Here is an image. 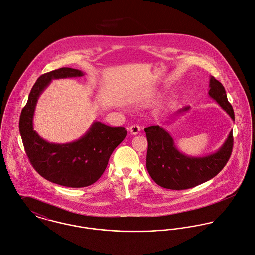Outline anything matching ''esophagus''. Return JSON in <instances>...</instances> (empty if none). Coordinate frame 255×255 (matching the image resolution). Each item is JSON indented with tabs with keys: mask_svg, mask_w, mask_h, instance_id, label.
<instances>
[{
	"mask_svg": "<svg viewBox=\"0 0 255 255\" xmlns=\"http://www.w3.org/2000/svg\"><path fill=\"white\" fill-rule=\"evenodd\" d=\"M129 131H130V133H131L132 135H138V134L140 133V131H141V127H140L139 125L135 124V125H132V126L129 128Z\"/></svg>",
	"mask_w": 255,
	"mask_h": 255,
	"instance_id": "esophagus-1",
	"label": "esophagus"
}]
</instances>
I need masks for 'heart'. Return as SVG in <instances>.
<instances>
[{
	"mask_svg": "<svg viewBox=\"0 0 255 255\" xmlns=\"http://www.w3.org/2000/svg\"><path fill=\"white\" fill-rule=\"evenodd\" d=\"M154 97H155V96H150L149 98H150V99H152V98H154Z\"/></svg>",
	"mask_w": 255,
	"mask_h": 255,
	"instance_id": "obj_1",
	"label": "heart"
}]
</instances>
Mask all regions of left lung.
I'll return each instance as SVG.
<instances>
[{
  "instance_id": "obj_1",
  "label": "left lung",
  "mask_w": 255,
  "mask_h": 255,
  "mask_svg": "<svg viewBox=\"0 0 255 255\" xmlns=\"http://www.w3.org/2000/svg\"><path fill=\"white\" fill-rule=\"evenodd\" d=\"M208 95L235 121V114L228 102L224 86L213 76L209 79ZM190 111V107L179 110L178 116ZM165 121V123H168ZM147 140L146 169L151 179L160 187L170 190L194 188L215 177L226 165L233 149V131L214 153L205 156H189L175 145L169 133L159 125L144 128Z\"/></svg>"
}]
</instances>
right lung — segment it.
<instances>
[{
    "label": "right lung",
    "mask_w": 255,
    "mask_h": 255,
    "mask_svg": "<svg viewBox=\"0 0 255 255\" xmlns=\"http://www.w3.org/2000/svg\"><path fill=\"white\" fill-rule=\"evenodd\" d=\"M81 70L61 67L41 75L32 87L19 118V132L29 160L46 180L70 188L88 187L97 182L108 166L115 147L127 135L124 127H111L95 121L79 140L54 143L42 139L33 128L40 95L54 79L81 77Z\"/></svg>",
    "instance_id": "right-lung-1"
}]
</instances>
